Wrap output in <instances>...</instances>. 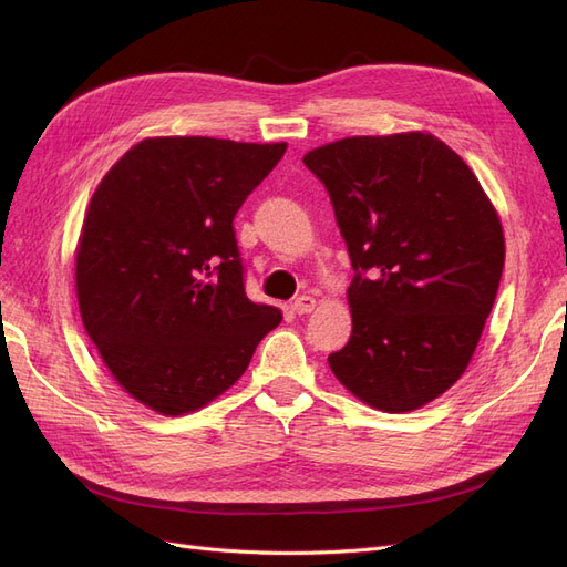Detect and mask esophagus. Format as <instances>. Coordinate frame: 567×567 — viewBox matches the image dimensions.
Here are the masks:
<instances>
[{"label":"esophagus","mask_w":567,"mask_h":567,"mask_svg":"<svg viewBox=\"0 0 567 567\" xmlns=\"http://www.w3.org/2000/svg\"><path fill=\"white\" fill-rule=\"evenodd\" d=\"M290 307H293L296 315H310V312L315 310V307H317V300H315L312 296H302V298H298Z\"/></svg>","instance_id":"34e87169"}]
</instances>
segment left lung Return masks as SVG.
Returning <instances> with one entry per match:
<instances>
[{"mask_svg":"<svg viewBox=\"0 0 567 567\" xmlns=\"http://www.w3.org/2000/svg\"><path fill=\"white\" fill-rule=\"evenodd\" d=\"M302 163L329 192L357 271L352 333L329 367L373 409H421L461 379L483 336L506 257L499 213L431 132L346 136Z\"/></svg>","mask_w":567,"mask_h":567,"instance_id":"1","label":"left lung"}]
</instances>
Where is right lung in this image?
I'll return each instance as SVG.
<instances>
[{"mask_svg":"<svg viewBox=\"0 0 567 567\" xmlns=\"http://www.w3.org/2000/svg\"><path fill=\"white\" fill-rule=\"evenodd\" d=\"M286 142L146 136L99 182L75 248L82 326L130 398L184 416L246 373L279 307L248 300L231 221Z\"/></svg>","mask_w":567,"mask_h":567,"instance_id":"add662e5","label":"right lung"}]
</instances>
